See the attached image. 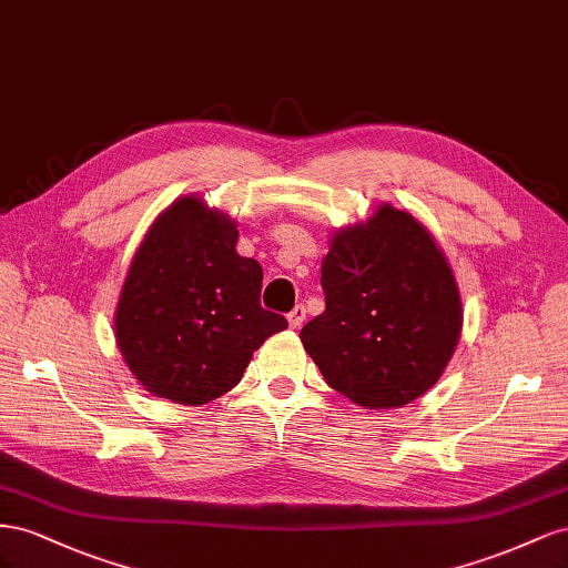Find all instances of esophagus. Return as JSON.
<instances>
[{"label":"esophagus","instance_id":"obj_1","mask_svg":"<svg viewBox=\"0 0 568 568\" xmlns=\"http://www.w3.org/2000/svg\"><path fill=\"white\" fill-rule=\"evenodd\" d=\"M304 318H306V310H304L302 304H297L295 310L287 314V323H290V328H300L302 323H304Z\"/></svg>","mask_w":568,"mask_h":568}]
</instances>
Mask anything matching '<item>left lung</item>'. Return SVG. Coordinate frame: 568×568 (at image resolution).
<instances>
[{
	"mask_svg": "<svg viewBox=\"0 0 568 568\" xmlns=\"http://www.w3.org/2000/svg\"><path fill=\"white\" fill-rule=\"evenodd\" d=\"M326 312L300 339L326 383L364 409H399L440 381L464 326L445 252L404 209L335 229L321 262Z\"/></svg>",
	"mask_w": 568,
	"mask_h": 568,
	"instance_id": "obj_1",
	"label": "left lung"
}]
</instances>
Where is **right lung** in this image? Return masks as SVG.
<instances>
[{"mask_svg": "<svg viewBox=\"0 0 568 568\" xmlns=\"http://www.w3.org/2000/svg\"><path fill=\"white\" fill-rule=\"evenodd\" d=\"M237 223L202 194L161 212L128 266L113 335L154 397L200 407L240 383L252 354L287 328L262 310V266L240 256Z\"/></svg>", "mask_w": 568, "mask_h": 568, "instance_id": "right-lung-1", "label": "right lung"}]
</instances>
